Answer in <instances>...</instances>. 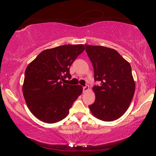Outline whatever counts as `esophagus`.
Returning <instances> with one entry per match:
<instances>
[{
	"instance_id": "34e87169",
	"label": "esophagus",
	"mask_w": 156,
	"mask_h": 156,
	"mask_svg": "<svg viewBox=\"0 0 156 156\" xmlns=\"http://www.w3.org/2000/svg\"><path fill=\"white\" fill-rule=\"evenodd\" d=\"M89 90V86H86V87H83V92H87V91H88Z\"/></svg>"
}]
</instances>
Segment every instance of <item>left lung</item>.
<instances>
[{"instance_id": "1", "label": "left lung", "mask_w": 156, "mask_h": 156, "mask_svg": "<svg viewBox=\"0 0 156 156\" xmlns=\"http://www.w3.org/2000/svg\"><path fill=\"white\" fill-rule=\"evenodd\" d=\"M87 55L92 63L95 81L94 103L89 106L96 118L112 121L124 114L135 92V81L129 62L119 53L106 47L85 44Z\"/></svg>"}]
</instances>
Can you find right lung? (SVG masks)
<instances>
[{
    "instance_id": "obj_1",
    "label": "right lung",
    "mask_w": 156,
    "mask_h": 156,
    "mask_svg": "<svg viewBox=\"0 0 156 156\" xmlns=\"http://www.w3.org/2000/svg\"><path fill=\"white\" fill-rule=\"evenodd\" d=\"M84 49L82 44L47 49L27 65L23 97L30 112L39 120L54 123L65 119L82 94V86L63 82L71 78L69 67Z\"/></svg>"
}]
</instances>
